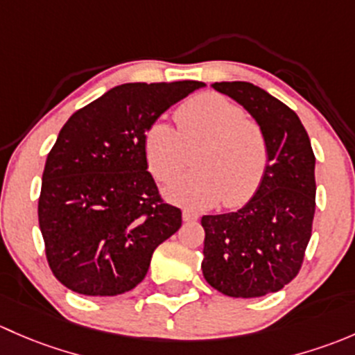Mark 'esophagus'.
I'll return each mask as SVG.
<instances>
[{
    "instance_id": "esophagus-1",
    "label": "esophagus",
    "mask_w": 355,
    "mask_h": 355,
    "mask_svg": "<svg viewBox=\"0 0 355 355\" xmlns=\"http://www.w3.org/2000/svg\"><path fill=\"white\" fill-rule=\"evenodd\" d=\"M198 218H200L198 211L189 210V208H184V210H182V220L184 222H195L198 220Z\"/></svg>"
}]
</instances>
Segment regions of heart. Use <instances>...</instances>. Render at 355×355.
I'll return each instance as SVG.
<instances>
[{"instance_id":"heart-1","label":"heart","mask_w":355,"mask_h":355,"mask_svg":"<svg viewBox=\"0 0 355 355\" xmlns=\"http://www.w3.org/2000/svg\"><path fill=\"white\" fill-rule=\"evenodd\" d=\"M178 130L155 121L144 137L150 173L159 181L174 178L186 166L189 148L196 169L166 184L173 202L189 207H211L222 198L237 207L257 193L268 167V145L257 121L227 97L205 92L188 98L176 111Z\"/></svg>"}]
</instances>
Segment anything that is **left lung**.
<instances>
[{
	"label": "left lung",
	"instance_id": "left-lung-1",
	"mask_svg": "<svg viewBox=\"0 0 355 355\" xmlns=\"http://www.w3.org/2000/svg\"><path fill=\"white\" fill-rule=\"evenodd\" d=\"M211 87L259 124L268 145V167L243 208L202 217L203 277L231 297H261L287 286L301 270L316 207V159L301 119L279 98L248 82Z\"/></svg>",
	"mask_w": 355,
	"mask_h": 355
}]
</instances>
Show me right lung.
<instances>
[{
	"label": "right lung",
	"instance_id": "obj_1",
	"mask_svg": "<svg viewBox=\"0 0 355 355\" xmlns=\"http://www.w3.org/2000/svg\"><path fill=\"white\" fill-rule=\"evenodd\" d=\"M203 82L123 83L76 111L47 155L39 227L54 277L83 295H119L145 279L181 227L148 173L144 137Z\"/></svg>",
	"mask_w": 355,
	"mask_h": 355
}]
</instances>
